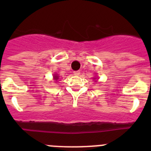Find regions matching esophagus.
I'll use <instances>...</instances> for the list:
<instances>
[{"mask_svg":"<svg viewBox=\"0 0 151 151\" xmlns=\"http://www.w3.org/2000/svg\"><path fill=\"white\" fill-rule=\"evenodd\" d=\"M73 73H74L75 76H79L80 71H79V70H78V71H75V72H73Z\"/></svg>","mask_w":151,"mask_h":151,"instance_id":"obj_1","label":"esophagus"}]
</instances>
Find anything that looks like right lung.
Returning a JSON list of instances; mask_svg holds the SVG:
<instances>
[{"label":"right lung","instance_id":"obj_1","mask_svg":"<svg viewBox=\"0 0 151 151\" xmlns=\"http://www.w3.org/2000/svg\"><path fill=\"white\" fill-rule=\"evenodd\" d=\"M58 78H59V76H57V74L54 75V80H57V79H58Z\"/></svg>","mask_w":151,"mask_h":151}]
</instances>
